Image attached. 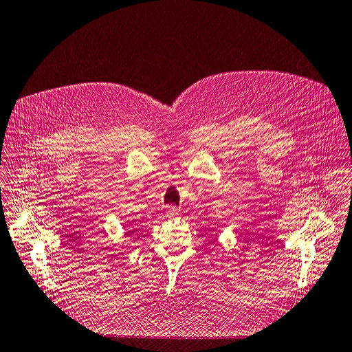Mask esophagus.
Masks as SVG:
<instances>
[{"mask_svg": "<svg viewBox=\"0 0 352 352\" xmlns=\"http://www.w3.org/2000/svg\"><path fill=\"white\" fill-rule=\"evenodd\" d=\"M166 214H168V216H170V217H175V216H178V208L174 207V206H171L170 208H168Z\"/></svg>", "mask_w": 352, "mask_h": 352, "instance_id": "obj_1", "label": "esophagus"}]
</instances>
